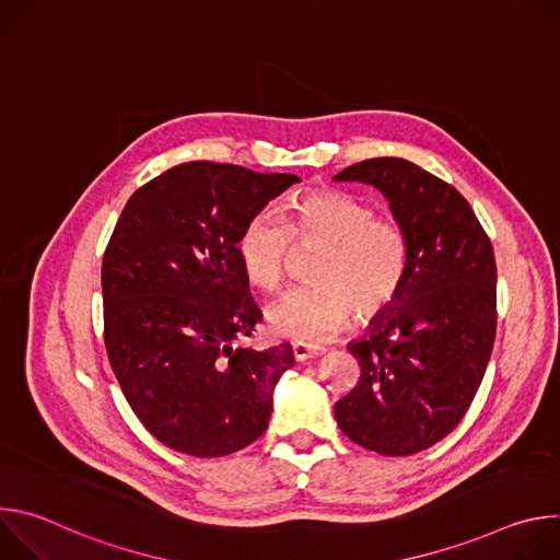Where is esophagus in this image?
Listing matches in <instances>:
<instances>
[{
    "label": "esophagus",
    "mask_w": 560,
    "mask_h": 560,
    "mask_svg": "<svg viewBox=\"0 0 560 560\" xmlns=\"http://www.w3.org/2000/svg\"><path fill=\"white\" fill-rule=\"evenodd\" d=\"M292 354H294L296 361H307V359L324 354V350L316 348V346H307V343H292Z\"/></svg>",
    "instance_id": "1"
}]
</instances>
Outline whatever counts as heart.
Segmentation results:
<instances>
[{
    "mask_svg": "<svg viewBox=\"0 0 560 560\" xmlns=\"http://www.w3.org/2000/svg\"><path fill=\"white\" fill-rule=\"evenodd\" d=\"M234 248L246 279L264 290L283 285L296 248L322 250L310 272L316 283L288 292L268 312L279 337L307 346L346 330L354 310L363 324L383 316L401 296L410 266L404 225L341 190L303 192L288 219L270 210L253 214Z\"/></svg>",
    "mask_w": 560,
    "mask_h": 560,
    "instance_id": "1",
    "label": "heart"
}]
</instances>
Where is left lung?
<instances>
[{
  "label": "left lung",
  "instance_id": "obj_1",
  "mask_svg": "<svg viewBox=\"0 0 560 560\" xmlns=\"http://www.w3.org/2000/svg\"><path fill=\"white\" fill-rule=\"evenodd\" d=\"M335 179L383 192L410 246L401 296L348 346L361 376L335 419L365 450L410 456L460 423L483 381L497 337L494 250L465 197L406 159H365Z\"/></svg>",
  "mask_w": 560,
  "mask_h": 560
}]
</instances>
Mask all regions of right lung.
<instances>
[{
	"instance_id": "obj_1",
	"label": "right lung",
	"mask_w": 560,
	"mask_h": 560,
	"mask_svg": "<svg viewBox=\"0 0 560 560\" xmlns=\"http://www.w3.org/2000/svg\"><path fill=\"white\" fill-rule=\"evenodd\" d=\"M296 175L190 162L126 203L102 264L104 341L128 406L164 445L199 458L257 441L288 343L246 348L261 322L236 259L244 223Z\"/></svg>"
}]
</instances>
